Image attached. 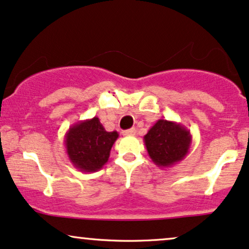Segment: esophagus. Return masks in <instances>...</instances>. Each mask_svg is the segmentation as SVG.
Here are the masks:
<instances>
[{
	"instance_id": "obj_1",
	"label": "esophagus",
	"mask_w": 249,
	"mask_h": 249,
	"mask_svg": "<svg viewBox=\"0 0 249 249\" xmlns=\"http://www.w3.org/2000/svg\"><path fill=\"white\" fill-rule=\"evenodd\" d=\"M123 134H124V135H134L135 134V128L132 127V128H128V130L123 131Z\"/></svg>"
}]
</instances>
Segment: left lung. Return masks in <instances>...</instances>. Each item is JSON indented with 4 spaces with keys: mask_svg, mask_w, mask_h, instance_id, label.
I'll return each mask as SVG.
<instances>
[{
    "mask_svg": "<svg viewBox=\"0 0 249 249\" xmlns=\"http://www.w3.org/2000/svg\"><path fill=\"white\" fill-rule=\"evenodd\" d=\"M154 164L170 168L182 161L190 152L192 134L184 125L166 119H159L143 137Z\"/></svg>",
    "mask_w": 249,
    "mask_h": 249,
    "instance_id": "left-lung-1",
    "label": "left lung"
}]
</instances>
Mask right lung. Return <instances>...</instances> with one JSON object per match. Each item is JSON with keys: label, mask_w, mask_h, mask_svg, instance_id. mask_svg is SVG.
Instances as JSON below:
<instances>
[{"label": "right lung", "mask_w": 249, "mask_h": 249, "mask_svg": "<svg viewBox=\"0 0 249 249\" xmlns=\"http://www.w3.org/2000/svg\"><path fill=\"white\" fill-rule=\"evenodd\" d=\"M118 132H107L97 117L80 121L69 128L64 137L69 160L83 172H96L108 162Z\"/></svg>", "instance_id": "right-lung-1"}]
</instances>
